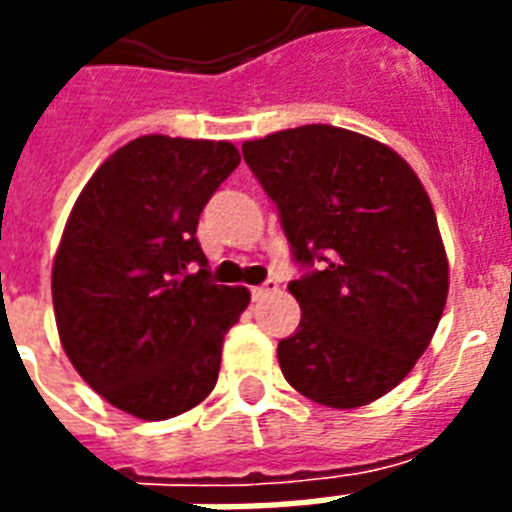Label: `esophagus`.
Segmentation results:
<instances>
[{
  "instance_id": "obj_1",
  "label": "esophagus",
  "mask_w": 512,
  "mask_h": 512,
  "mask_svg": "<svg viewBox=\"0 0 512 512\" xmlns=\"http://www.w3.org/2000/svg\"><path fill=\"white\" fill-rule=\"evenodd\" d=\"M273 292H279V281L273 279H268L265 284H260V287H252V297H255V300H263V297L273 295Z\"/></svg>"
}]
</instances>
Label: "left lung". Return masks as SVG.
<instances>
[{
    "label": "left lung",
    "mask_w": 512,
    "mask_h": 512,
    "mask_svg": "<svg viewBox=\"0 0 512 512\" xmlns=\"http://www.w3.org/2000/svg\"><path fill=\"white\" fill-rule=\"evenodd\" d=\"M241 151L297 263H320L289 281L303 316L279 342L281 372L316 404H372L412 372L449 295L420 177L385 143L332 124L273 132Z\"/></svg>",
    "instance_id": "1"
}]
</instances>
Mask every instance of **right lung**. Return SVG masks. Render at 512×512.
I'll return each mask as SVG.
<instances>
[{"mask_svg": "<svg viewBox=\"0 0 512 512\" xmlns=\"http://www.w3.org/2000/svg\"><path fill=\"white\" fill-rule=\"evenodd\" d=\"M239 162L228 140L143 135L100 164L68 215L52 263L60 345L132 417L170 420L215 388L249 289L209 281L196 225Z\"/></svg>", "mask_w": 512, "mask_h": 512, "instance_id": "right-lung-1", "label": "right lung"}]
</instances>
